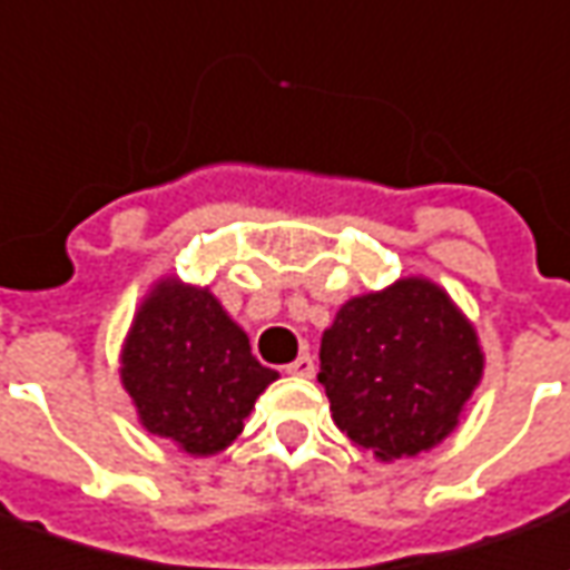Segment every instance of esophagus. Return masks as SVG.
<instances>
[{
	"mask_svg": "<svg viewBox=\"0 0 570 570\" xmlns=\"http://www.w3.org/2000/svg\"><path fill=\"white\" fill-rule=\"evenodd\" d=\"M285 374H294V377H313L316 374V362H313V356H297L294 362H288L285 365Z\"/></svg>",
	"mask_w": 570,
	"mask_h": 570,
	"instance_id": "esophagus-1",
	"label": "esophagus"
}]
</instances>
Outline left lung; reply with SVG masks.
<instances>
[{"instance_id": "obj_1", "label": "left lung", "mask_w": 570, "mask_h": 570, "mask_svg": "<svg viewBox=\"0 0 570 570\" xmlns=\"http://www.w3.org/2000/svg\"><path fill=\"white\" fill-rule=\"evenodd\" d=\"M318 358L334 423L381 460L442 442L485 365L470 322L423 278L343 304Z\"/></svg>"}]
</instances>
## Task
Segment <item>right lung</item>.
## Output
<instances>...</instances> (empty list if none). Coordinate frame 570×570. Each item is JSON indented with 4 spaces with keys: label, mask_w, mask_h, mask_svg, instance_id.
I'll return each instance as SVG.
<instances>
[{
    "label": "right lung",
    "mask_w": 570,
    "mask_h": 570,
    "mask_svg": "<svg viewBox=\"0 0 570 570\" xmlns=\"http://www.w3.org/2000/svg\"><path fill=\"white\" fill-rule=\"evenodd\" d=\"M278 374L208 292L163 282L137 313L122 350V383L149 433L187 454H214Z\"/></svg>",
    "instance_id": "right-lung-1"
}]
</instances>
